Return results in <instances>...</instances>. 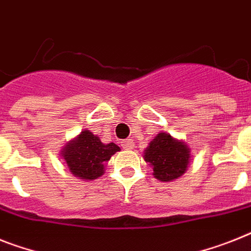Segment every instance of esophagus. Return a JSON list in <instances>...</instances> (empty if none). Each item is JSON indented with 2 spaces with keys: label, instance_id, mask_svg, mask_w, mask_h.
I'll return each instance as SVG.
<instances>
[{
  "label": "esophagus",
  "instance_id": "obj_1",
  "mask_svg": "<svg viewBox=\"0 0 251 251\" xmlns=\"http://www.w3.org/2000/svg\"><path fill=\"white\" fill-rule=\"evenodd\" d=\"M121 147L124 149H131L134 147V142H132V139H126L124 142H121Z\"/></svg>",
  "mask_w": 251,
  "mask_h": 251
}]
</instances>
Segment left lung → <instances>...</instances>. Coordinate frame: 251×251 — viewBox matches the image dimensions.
Masks as SVG:
<instances>
[{"label": "left lung", "instance_id": "obj_1", "mask_svg": "<svg viewBox=\"0 0 251 251\" xmlns=\"http://www.w3.org/2000/svg\"><path fill=\"white\" fill-rule=\"evenodd\" d=\"M144 159L159 181H174L185 174L190 161V148L184 142L159 132L144 151Z\"/></svg>", "mask_w": 251, "mask_h": 251}]
</instances>
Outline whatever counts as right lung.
<instances>
[{
  "label": "right lung",
  "instance_id": "add662e5",
  "mask_svg": "<svg viewBox=\"0 0 251 251\" xmlns=\"http://www.w3.org/2000/svg\"><path fill=\"white\" fill-rule=\"evenodd\" d=\"M120 151L115 143L104 144L89 130H84L67 143L61 155L75 177L94 180L104 174V162Z\"/></svg>",
  "mask_w": 251,
  "mask_h": 251
}]
</instances>
